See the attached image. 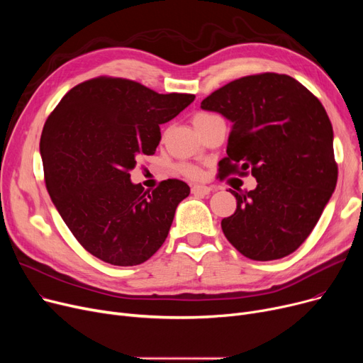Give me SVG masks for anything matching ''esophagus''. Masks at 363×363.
<instances>
[{"instance_id":"esophagus-1","label":"esophagus","mask_w":363,"mask_h":363,"mask_svg":"<svg viewBox=\"0 0 363 363\" xmlns=\"http://www.w3.org/2000/svg\"><path fill=\"white\" fill-rule=\"evenodd\" d=\"M211 191H212V188L211 186H206V185H194L191 188V193L194 196H200V197H204L207 194H211Z\"/></svg>"}]
</instances>
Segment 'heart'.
<instances>
[{
	"mask_svg": "<svg viewBox=\"0 0 363 363\" xmlns=\"http://www.w3.org/2000/svg\"><path fill=\"white\" fill-rule=\"evenodd\" d=\"M207 116H211V114H208V113H197L196 116L193 118V122H196L199 119H203V118H207ZM179 172L184 177H186L189 179H200L203 177V170L199 166L191 164V163L179 164Z\"/></svg>",
	"mask_w": 363,
	"mask_h": 363,
	"instance_id": "b5f03b06",
	"label": "heart"
}]
</instances>
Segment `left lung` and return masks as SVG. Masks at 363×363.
<instances>
[{
    "instance_id": "left-lung-1",
    "label": "left lung",
    "mask_w": 363,
    "mask_h": 363,
    "mask_svg": "<svg viewBox=\"0 0 363 363\" xmlns=\"http://www.w3.org/2000/svg\"><path fill=\"white\" fill-rule=\"evenodd\" d=\"M233 123L219 178L257 181L233 191L235 213L222 231L252 260H275L304 242L330 201L338 177L333 125L315 95L289 74L260 73L235 79L201 101Z\"/></svg>"
}]
</instances>
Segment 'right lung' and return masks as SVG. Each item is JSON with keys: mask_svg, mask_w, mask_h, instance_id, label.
Instances as JSON below:
<instances>
[{"mask_svg": "<svg viewBox=\"0 0 363 363\" xmlns=\"http://www.w3.org/2000/svg\"><path fill=\"white\" fill-rule=\"evenodd\" d=\"M196 99L159 94L100 76L73 86L48 116L40 143L48 194L74 238L114 266L148 260L164 242L189 186L162 181L152 191L129 170L160 143V125Z\"/></svg>", "mask_w": 363, "mask_h": 363, "instance_id": "add662e5", "label": "right lung"}]
</instances>
